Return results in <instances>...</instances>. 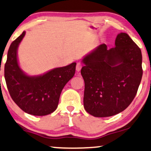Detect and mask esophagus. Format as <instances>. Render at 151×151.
<instances>
[{
	"mask_svg": "<svg viewBox=\"0 0 151 151\" xmlns=\"http://www.w3.org/2000/svg\"><path fill=\"white\" fill-rule=\"evenodd\" d=\"M82 67V63H77V65H76V71H77L78 72V71H80V70H81Z\"/></svg>",
	"mask_w": 151,
	"mask_h": 151,
	"instance_id": "esophagus-1",
	"label": "esophagus"
}]
</instances>
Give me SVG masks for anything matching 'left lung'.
Segmentation results:
<instances>
[{
  "mask_svg": "<svg viewBox=\"0 0 151 151\" xmlns=\"http://www.w3.org/2000/svg\"><path fill=\"white\" fill-rule=\"evenodd\" d=\"M114 48L100 45L82 60L84 107L97 117L125 110L135 98L141 82V49L126 33L115 39Z\"/></svg>",
  "mask_w": 151,
  "mask_h": 151,
  "instance_id": "obj_1",
  "label": "left lung"
}]
</instances>
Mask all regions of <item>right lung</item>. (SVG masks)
Masks as SVG:
<instances>
[{
    "instance_id": "right-lung-1",
    "label": "right lung",
    "mask_w": 151,
    "mask_h": 151,
    "mask_svg": "<svg viewBox=\"0 0 151 151\" xmlns=\"http://www.w3.org/2000/svg\"><path fill=\"white\" fill-rule=\"evenodd\" d=\"M24 35L23 32L8 50L5 65L7 89L14 102L25 113L38 116L49 115L57 109L62 90L75 74L76 63L55 68L37 77L25 75L17 60L18 47Z\"/></svg>"
}]
</instances>
